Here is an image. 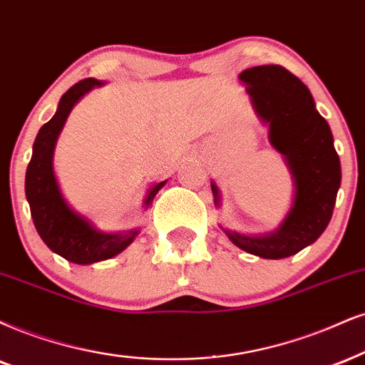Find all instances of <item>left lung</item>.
Segmentation results:
<instances>
[{
	"mask_svg": "<svg viewBox=\"0 0 365 365\" xmlns=\"http://www.w3.org/2000/svg\"><path fill=\"white\" fill-rule=\"evenodd\" d=\"M252 105L269 125V140L284 155L296 184L294 203L281 227L264 237L223 230L249 254L284 259L313 244L334 215L340 187V159L327 120L318 113L309 89L282 66H257L240 73ZM215 205L218 187L211 182Z\"/></svg>",
	"mask_w": 365,
	"mask_h": 365,
	"instance_id": "1",
	"label": "left lung"
}]
</instances>
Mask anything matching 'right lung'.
I'll list each match as a JSON object with an SVG mask.
<instances>
[{
  "instance_id": "1",
  "label": "right lung",
  "mask_w": 365,
  "mask_h": 365,
  "mask_svg": "<svg viewBox=\"0 0 365 365\" xmlns=\"http://www.w3.org/2000/svg\"><path fill=\"white\" fill-rule=\"evenodd\" d=\"M101 84V81L88 78L76 83L62 94L56 115L38 130L25 175L26 201L40 238L52 252L74 264H93L113 257L127 249L138 235V230L123 233H103L96 230L86 218L79 217L67 206L53 175V147L67 115L81 96ZM164 184L165 181H162L152 187L145 197V206L152 205Z\"/></svg>"
}]
</instances>
